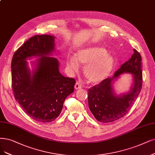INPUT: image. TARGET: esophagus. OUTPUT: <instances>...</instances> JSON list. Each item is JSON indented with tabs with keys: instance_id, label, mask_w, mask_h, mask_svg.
<instances>
[{
	"instance_id": "1",
	"label": "esophagus",
	"mask_w": 155,
	"mask_h": 155,
	"mask_svg": "<svg viewBox=\"0 0 155 155\" xmlns=\"http://www.w3.org/2000/svg\"><path fill=\"white\" fill-rule=\"evenodd\" d=\"M82 85L79 82H77L75 85H74V88H75V89H80L82 88Z\"/></svg>"
}]
</instances>
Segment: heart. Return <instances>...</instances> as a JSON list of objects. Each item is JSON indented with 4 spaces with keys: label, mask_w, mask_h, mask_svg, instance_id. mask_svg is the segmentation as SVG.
I'll list each match as a JSON object with an SVG mask.
<instances>
[{
    "label": "heart",
    "mask_w": 155,
    "mask_h": 155,
    "mask_svg": "<svg viewBox=\"0 0 155 155\" xmlns=\"http://www.w3.org/2000/svg\"><path fill=\"white\" fill-rule=\"evenodd\" d=\"M79 64L85 65L84 75L91 82L96 83L104 81L110 74L114 66L113 57L106 53L105 49L92 47L79 50L76 59H68L67 66L74 73L78 71Z\"/></svg>",
    "instance_id": "obj_1"
}]
</instances>
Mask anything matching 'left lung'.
I'll list each match as a JSON object with an SVG mask.
<instances>
[{"label":"left lung","mask_w":155,"mask_h":155,"mask_svg":"<svg viewBox=\"0 0 155 155\" xmlns=\"http://www.w3.org/2000/svg\"><path fill=\"white\" fill-rule=\"evenodd\" d=\"M131 58L123 64L114 77L104 80L88 89V104L91 112L98 121L110 123L122 118L132 107L138 97L142 85V57L135 49ZM133 74V84L129 92L117 96L113 89V83L120 74Z\"/></svg>","instance_id":"obj_1"}]
</instances>
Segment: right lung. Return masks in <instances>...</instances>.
<instances>
[{"label": "right lung", "mask_w": 155, "mask_h": 155, "mask_svg": "<svg viewBox=\"0 0 155 155\" xmlns=\"http://www.w3.org/2000/svg\"><path fill=\"white\" fill-rule=\"evenodd\" d=\"M55 37L41 34L28 39L11 61V80L15 100L33 119L50 123L58 117L65 99L74 91L75 80L59 72L58 60L49 57L55 51ZM38 56L31 74L25 61Z\"/></svg>", "instance_id": "obj_1"}]
</instances>
